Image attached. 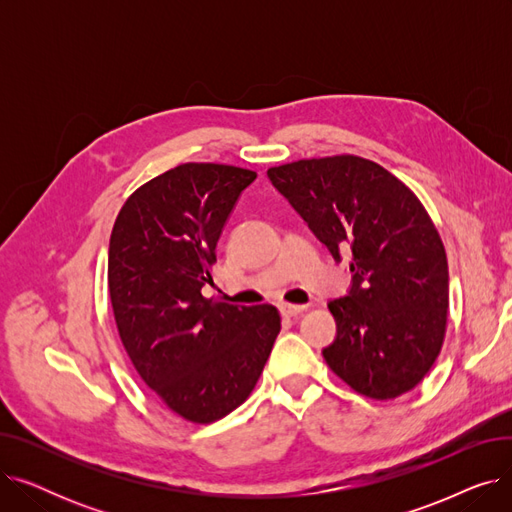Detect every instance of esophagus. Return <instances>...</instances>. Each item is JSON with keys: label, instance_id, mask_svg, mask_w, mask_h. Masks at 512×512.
I'll use <instances>...</instances> for the list:
<instances>
[{"label": "esophagus", "instance_id": "1", "mask_svg": "<svg viewBox=\"0 0 512 512\" xmlns=\"http://www.w3.org/2000/svg\"><path fill=\"white\" fill-rule=\"evenodd\" d=\"M303 311H305V307H303V305H290V303H282V305H280V313H282L284 317L301 315Z\"/></svg>", "mask_w": 512, "mask_h": 512}]
</instances>
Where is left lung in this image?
<instances>
[{
  "label": "left lung",
  "instance_id": "obj_1",
  "mask_svg": "<svg viewBox=\"0 0 512 512\" xmlns=\"http://www.w3.org/2000/svg\"><path fill=\"white\" fill-rule=\"evenodd\" d=\"M330 249L353 257L351 292L330 301L336 340L324 359L357 394L392 400L436 363L448 324V259L411 188L359 155L299 159L267 170Z\"/></svg>",
  "mask_w": 512,
  "mask_h": 512
}]
</instances>
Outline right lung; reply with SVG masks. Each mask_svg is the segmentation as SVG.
Returning <instances> with one entry per match:
<instances>
[{
	"label": "right lung",
	"instance_id": "1",
	"mask_svg": "<svg viewBox=\"0 0 512 512\" xmlns=\"http://www.w3.org/2000/svg\"><path fill=\"white\" fill-rule=\"evenodd\" d=\"M257 178L224 164H180L122 205L107 288L124 351L178 417L213 423L249 398L280 334L272 305L205 299L215 245L238 195Z\"/></svg>",
	"mask_w": 512,
	"mask_h": 512
}]
</instances>
